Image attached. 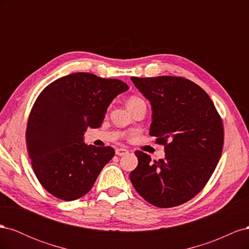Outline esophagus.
<instances>
[{"mask_svg":"<svg viewBox=\"0 0 249 249\" xmlns=\"http://www.w3.org/2000/svg\"><path fill=\"white\" fill-rule=\"evenodd\" d=\"M115 153H116V155L117 156H124V155H126V154H129V150L127 149H125V148H116V150H115Z\"/></svg>","mask_w":249,"mask_h":249,"instance_id":"1","label":"esophagus"}]
</instances>
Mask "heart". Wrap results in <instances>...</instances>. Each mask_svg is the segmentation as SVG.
Returning <instances> with one entry per match:
<instances>
[{
  "label": "heart",
  "mask_w": 249,
  "mask_h": 249,
  "mask_svg": "<svg viewBox=\"0 0 249 249\" xmlns=\"http://www.w3.org/2000/svg\"><path fill=\"white\" fill-rule=\"evenodd\" d=\"M140 103H144L142 99L138 96H132L131 99L127 101V106H132V105H136V104H140Z\"/></svg>",
  "instance_id": "heart-1"
}]
</instances>
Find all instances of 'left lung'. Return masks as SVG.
Returning <instances> with one entry per match:
<instances>
[{"label":"left lung","instance_id":"1","mask_svg":"<svg viewBox=\"0 0 249 249\" xmlns=\"http://www.w3.org/2000/svg\"><path fill=\"white\" fill-rule=\"evenodd\" d=\"M152 106L149 135L164 145L165 158L152 162L137 150L130 173L136 191L158 208L190 200L209 180L223 146L221 118L207 92L180 78H131Z\"/></svg>","mask_w":249,"mask_h":249}]
</instances>
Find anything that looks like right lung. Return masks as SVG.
Segmentation results:
<instances>
[{"label": "right lung", "instance_id": "1", "mask_svg": "<svg viewBox=\"0 0 249 249\" xmlns=\"http://www.w3.org/2000/svg\"><path fill=\"white\" fill-rule=\"evenodd\" d=\"M127 89L117 79L77 72L51 83L37 97L27 146L37 178L52 195L71 201L91 189L115 150L87 145L84 134L101 126L112 101Z\"/></svg>", "mask_w": 249, "mask_h": 249}]
</instances>
